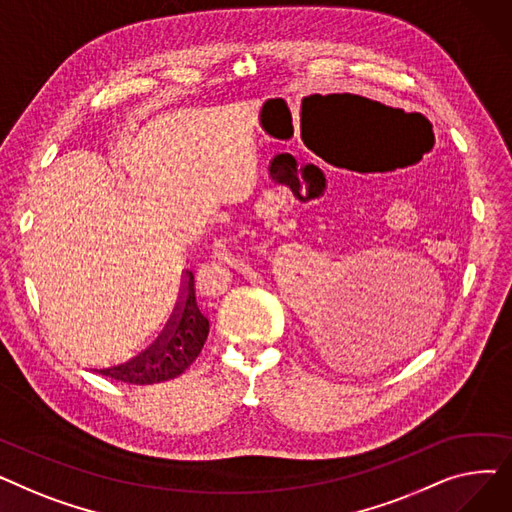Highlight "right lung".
I'll return each mask as SVG.
<instances>
[{"label": "right lung", "mask_w": 512, "mask_h": 512, "mask_svg": "<svg viewBox=\"0 0 512 512\" xmlns=\"http://www.w3.org/2000/svg\"><path fill=\"white\" fill-rule=\"evenodd\" d=\"M209 334V319L201 313L195 297V276L184 272L180 297L166 330L145 353L116 367L99 369L105 378L126 384H159L178 378L199 357Z\"/></svg>", "instance_id": "right-lung-1"}]
</instances>
